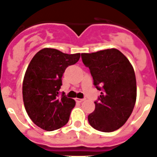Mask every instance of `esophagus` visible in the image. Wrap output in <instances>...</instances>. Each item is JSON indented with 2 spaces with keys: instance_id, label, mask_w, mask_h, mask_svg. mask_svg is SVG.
Segmentation results:
<instances>
[{
  "instance_id": "1",
  "label": "esophagus",
  "mask_w": 157,
  "mask_h": 157,
  "mask_svg": "<svg viewBox=\"0 0 157 157\" xmlns=\"http://www.w3.org/2000/svg\"><path fill=\"white\" fill-rule=\"evenodd\" d=\"M75 100H76V101H77V102H82V101H83V100H84V99H81V98H76Z\"/></svg>"
}]
</instances>
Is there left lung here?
I'll list each match as a JSON object with an SVG mask.
<instances>
[{
  "mask_svg": "<svg viewBox=\"0 0 157 157\" xmlns=\"http://www.w3.org/2000/svg\"><path fill=\"white\" fill-rule=\"evenodd\" d=\"M90 69L96 88L101 90L95 109L88 115L95 129L111 132L121 128L131 115L136 101L135 71L129 60L117 49L81 53Z\"/></svg>",
  "mask_w": 157,
  "mask_h": 157,
  "instance_id": "left-lung-1",
  "label": "left lung"
}]
</instances>
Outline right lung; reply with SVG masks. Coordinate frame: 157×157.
Here are the masks:
<instances>
[{
  "label": "right lung",
  "mask_w": 157,
  "mask_h": 157,
  "mask_svg": "<svg viewBox=\"0 0 157 157\" xmlns=\"http://www.w3.org/2000/svg\"><path fill=\"white\" fill-rule=\"evenodd\" d=\"M80 57V53L45 48L32 59L23 80V101L28 115L39 128L53 131L68 122L76 102L64 93L59 96V91L66 68Z\"/></svg>",
  "instance_id": "obj_1"
}]
</instances>
